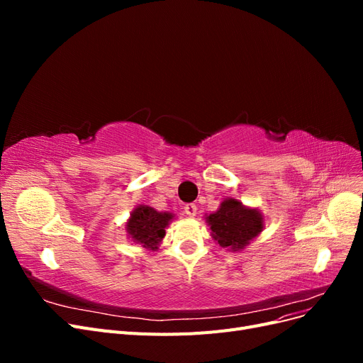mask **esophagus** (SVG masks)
<instances>
[{
	"label": "esophagus",
	"mask_w": 363,
	"mask_h": 363,
	"mask_svg": "<svg viewBox=\"0 0 363 363\" xmlns=\"http://www.w3.org/2000/svg\"><path fill=\"white\" fill-rule=\"evenodd\" d=\"M196 212H199V207H196L195 204L189 203V204H186V206H184V213L188 215V216H195V215H196Z\"/></svg>",
	"instance_id": "obj_1"
}]
</instances>
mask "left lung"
<instances>
[{
    "instance_id": "1",
    "label": "left lung",
    "mask_w": 363,
    "mask_h": 363,
    "mask_svg": "<svg viewBox=\"0 0 363 363\" xmlns=\"http://www.w3.org/2000/svg\"><path fill=\"white\" fill-rule=\"evenodd\" d=\"M212 236L223 248L240 250L260 233L263 219L255 208H247L238 200H225L219 211L207 216Z\"/></svg>"
}]
</instances>
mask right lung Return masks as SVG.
<instances>
[{
  "mask_svg": "<svg viewBox=\"0 0 363 363\" xmlns=\"http://www.w3.org/2000/svg\"><path fill=\"white\" fill-rule=\"evenodd\" d=\"M171 218V213H162L148 206H139L131 213L130 221L127 223V230L135 242L145 248H156L164 236V228H167Z\"/></svg>",
  "mask_w": 363,
  "mask_h": 363,
  "instance_id": "1",
  "label": "right lung"
}]
</instances>
